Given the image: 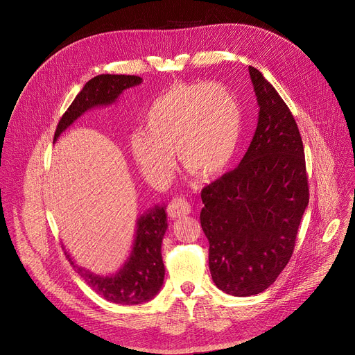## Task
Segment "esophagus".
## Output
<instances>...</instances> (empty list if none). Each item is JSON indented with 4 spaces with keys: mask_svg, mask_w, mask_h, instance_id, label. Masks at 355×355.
<instances>
[{
    "mask_svg": "<svg viewBox=\"0 0 355 355\" xmlns=\"http://www.w3.org/2000/svg\"><path fill=\"white\" fill-rule=\"evenodd\" d=\"M166 211L171 218H182L191 213V204L185 198L177 197V198H173L171 202L168 204Z\"/></svg>",
    "mask_w": 355,
    "mask_h": 355,
    "instance_id": "34e87169",
    "label": "esophagus"
}]
</instances>
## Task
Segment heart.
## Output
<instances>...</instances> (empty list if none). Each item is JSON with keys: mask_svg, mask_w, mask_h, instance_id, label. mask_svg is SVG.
I'll return each instance as SVG.
<instances>
[{"mask_svg": "<svg viewBox=\"0 0 355 355\" xmlns=\"http://www.w3.org/2000/svg\"><path fill=\"white\" fill-rule=\"evenodd\" d=\"M241 109L221 83H175L154 99L144 116V130L129 141L141 174L162 184L171 178L175 153L180 164L201 180L227 171L237 151Z\"/></svg>", "mask_w": 355, "mask_h": 355, "instance_id": "1", "label": "heart"}]
</instances>
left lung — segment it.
Returning a JSON list of instances; mask_svg holds the SVG:
<instances>
[{"mask_svg": "<svg viewBox=\"0 0 355 355\" xmlns=\"http://www.w3.org/2000/svg\"><path fill=\"white\" fill-rule=\"evenodd\" d=\"M249 73L259 105L253 139L237 168L201 191L213 282L233 296L257 295L276 281L309 201L300 129L263 74L252 66Z\"/></svg>", "mask_w": 355, "mask_h": 355, "instance_id": "obj_1", "label": "left lung"}]
</instances>
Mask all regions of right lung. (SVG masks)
Instances as JSON below:
<instances>
[{
    "instance_id": "right-lung-1",
    "label": "right lung",
    "mask_w": 355,
    "mask_h": 355,
    "mask_svg": "<svg viewBox=\"0 0 355 355\" xmlns=\"http://www.w3.org/2000/svg\"><path fill=\"white\" fill-rule=\"evenodd\" d=\"M142 83L139 76L99 74L90 79L64 112L54 132V141L87 110L114 105L122 93ZM166 206L157 204L137 220L132 249L119 270L112 275H96L76 265L66 252L69 262L83 281L106 301L121 305H139L151 301L164 285L165 268L161 254L162 239L166 232Z\"/></svg>"
}]
</instances>
